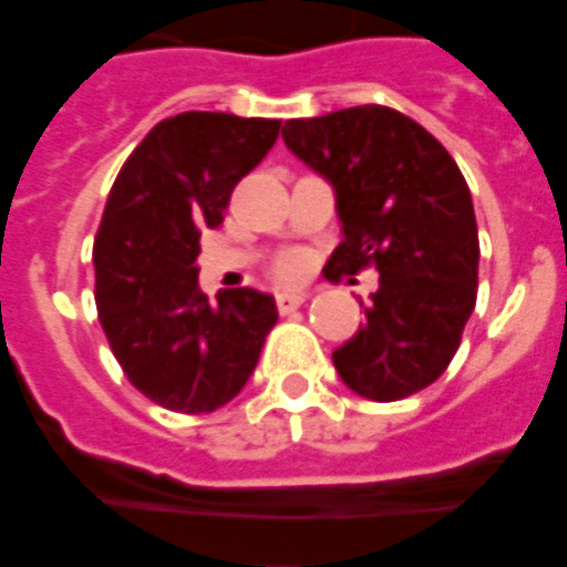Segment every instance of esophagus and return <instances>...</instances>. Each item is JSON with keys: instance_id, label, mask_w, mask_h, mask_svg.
Wrapping results in <instances>:
<instances>
[{"instance_id": "obj_1", "label": "esophagus", "mask_w": 567, "mask_h": 567, "mask_svg": "<svg viewBox=\"0 0 567 567\" xmlns=\"http://www.w3.org/2000/svg\"><path fill=\"white\" fill-rule=\"evenodd\" d=\"M305 299H308L305 292H277V311H280V315H290V311H296Z\"/></svg>"}]
</instances>
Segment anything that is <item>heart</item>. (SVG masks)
I'll return each mask as SVG.
<instances>
[{
    "mask_svg": "<svg viewBox=\"0 0 567 567\" xmlns=\"http://www.w3.org/2000/svg\"><path fill=\"white\" fill-rule=\"evenodd\" d=\"M280 268H284V271H292V268H296V262H292V259H287V262L280 265Z\"/></svg>",
    "mask_w": 567,
    "mask_h": 567,
    "instance_id": "1",
    "label": "heart"
}]
</instances>
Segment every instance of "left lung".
Returning <instances> with one entry per match:
<instances>
[{"label": "left lung", "mask_w": 567, "mask_h": 567, "mask_svg": "<svg viewBox=\"0 0 567 567\" xmlns=\"http://www.w3.org/2000/svg\"><path fill=\"white\" fill-rule=\"evenodd\" d=\"M284 143L336 192L341 244L329 277L375 265L367 320L332 351L341 381L375 403L427 388L476 308L480 231L455 158L419 122L354 106L284 124Z\"/></svg>", "instance_id": "8db88e82"}]
</instances>
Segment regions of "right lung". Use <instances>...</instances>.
I'll use <instances>...</instances> for the list:
<instances>
[{
	"instance_id": "add662e5",
	"label": "right lung",
	"mask_w": 567,
	"mask_h": 567,
	"mask_svg": "<svg viewBox=\"0 0 567 567\" xmlns=\"http://www.w3.org/2000/svg\"><path fill=\"white\" fill-rule=\"evenodd\" d=\"M280 122L179 112L124 162L94 240L100 327L136 391L204 415L235 400L277 323L275 296L198 290V240L223 226L231 188L275 146Z\"/></svg>"
}]
</instances>
